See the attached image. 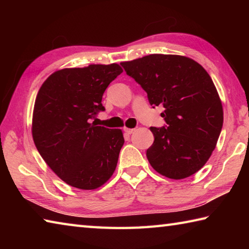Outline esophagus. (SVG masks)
Wrapping results in <instances>:
<instances>
[{"label":"esophagus","instance_id":"1","mask_svg":"<svg viewBox=\"0 0 249 249\" xmlns=\"http://www.w3.org/2000/svg\"><path fill=\"white\" fill-rule=\"evenodd\" d=\"M134 128H124V132L126 133V134H128V135H130V134H132L133 132H134Z\"/></svg>","mask_w":249,"mask_h":249}]
</instances>
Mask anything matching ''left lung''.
<instances>
[{
  "instance_id": "8db88e82",
  "label": "left lung",
  "mask_w": 249,
  "mask_h": 249,
  "mask_svg": "<svg viewBox=\"0 0 249 249\" xmlns=\"http://www.w3.org/2000/svg\"><path fill=\"white\" fill-rule=\"evenodd\" d=\"M122 67L145 90L153 107L162 105V127L146 151L154 169L170 179L199 171L215 148L223 107L212 79L196 61L177 54H149Z\"/></svg>"
}]
</instances>
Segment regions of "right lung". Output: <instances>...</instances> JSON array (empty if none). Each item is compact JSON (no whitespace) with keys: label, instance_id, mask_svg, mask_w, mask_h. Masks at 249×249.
Instances as JSON below:
<instances>
[{"label":"right lung","instance_id":"right-lung-1","mask_svg":"<svg viewBox=\"0 0 249 249\" xmlns=\"http://www.w3.org/2000/svg\"><path fill=\"white\" fill-rule=\"evenodd\" d=\"M122 72L116 64L62 69L49 75L36 96L34 142L50 169L71 187L93 190L115 170L123 133L91 120L105 109L104 91Z\"/></svg>","mask_w":249,"mask_h":249}]
</instances>
